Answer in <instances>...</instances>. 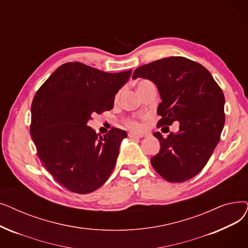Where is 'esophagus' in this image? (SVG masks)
Masks as SVG:
<instances>
[{
	"label": "esophagus",
	"mask_w": 248,
	"mask_h": 248,
	"mask_svg": "<svg viewBox=\"0 0 248 248\" xmlns=\"http://www.w3.org/2000/svg\"><path fill=\"white\" fill-rule=\"evenodd\" d=\"M128 137L132 139H141L143 137H145L144 134H139V133H135V132H130L128 133Z\"/></svg>",
	"instance_id": "esophagus-1"
}]
</instances>
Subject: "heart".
Returning <instances> with one entry per match:
<instances>
[{"instance_id":"obj_1","label":"heart","mask_w":248,"mask_h":248,"mask_svg":"<svg viewBox=\"0 0 248 248\" xmlns=\"http://www.w3.org/2000/svg\"><path fill=\"white\" fill-rule=\"evenodd\" d=\"M144 82H148V81H142L141 83H144ZM141 83H140V84H141ZM118 96H120V93L116 94V96H115L116 99L118 98ZM125 124L128 127L133 128V130H139V128L141 127V124H140L139 121L136 120V118H127V120L125 121Z\"/></svg>"}]
</instances>
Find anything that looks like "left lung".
Wrapping results in <instances>:
<instances>
[{
  "label": "left lung",
  "instance_id": "8db88e82",
  "mask_svg": "<svg viewBox=\"0 0 248 248\" xmlns=\"http://www.w3.org/2000/svg\"><path fill=\"white\" fill-rule=\"evenodd\" d=\"M156 84L161 99L157 125L179 122V131L163 138L159 132V153L151 164L169 182H184L206 166L220 141L225 124L222 89L201 63L184 57H169L139 67L133 79Z\"/></svg>",
  "mask_w": 248,
  "mask_h": 248
}]
</instances>
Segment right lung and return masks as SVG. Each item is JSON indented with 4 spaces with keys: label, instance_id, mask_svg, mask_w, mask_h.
Wrapping results in <instances>:
<instances>
[{
    "label": "right lung",
    "instance_id": "right-lung-1",
    "mask_svg": "<svg viewBox=\"0 0 248 248\" xmlns=\"http://www.w3.org/2000/svg\"><path fill=\"white\" fill-rule=\"evenodd\" d=\"M131 74L66 62L35 93L30 135L46 170L70 191L89 193L110 176L126 132L111 127L99 136L87 124L93 113L113 108L115 94Z\"/></svg>",
    "mask_w": 248,
    "mask_h": 248
}]
</instances>
